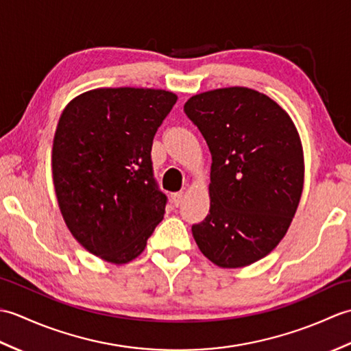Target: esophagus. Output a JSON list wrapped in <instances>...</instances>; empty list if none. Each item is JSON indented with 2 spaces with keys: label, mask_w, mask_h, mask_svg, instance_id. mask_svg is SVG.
Here are the masks:
<instances>
[{
  "label": "esophagus",
  "mask_w": 351,
  "mask_h": 351,
  "mask_svg": "<svg viewBox=\"0 0 351 351\" xmlns=\"http://www.w3.org/2000/svg\"><path fill=\"white\" fill-rule=\"evenodd\" d=\"M182 199H184V193H182V191L171 193V200H173L175 206H180V205L182 204Z\"/></svg>",
  "instance_id": "obj_1"
}]
</instances>
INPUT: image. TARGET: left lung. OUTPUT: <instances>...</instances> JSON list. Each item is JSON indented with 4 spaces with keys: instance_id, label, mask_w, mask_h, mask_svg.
<instances>
[{
    "instance_id": "1",
    "label": "left lung",
    "mask_w": 351,
    "mask_h": 351,
    "mask_svg": "<svg viewBox=\"0 0 351 351\" xmlns=\"http://www.w3.org/2000/svg\"><path fill=\"white\" fill-rule=\"evenodd\" d=\"M185 114L211 152L210 213L191 232L221 268H241L276 249L293 221L304 182L302 140L278 102L249 87L193 95Z\"/></svg>"
}]
</instances>
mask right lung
<instances>
[{"label":"right lung","instance_id":"obj_1","mask_svg":"<svg viewBox=\"0 0 351 351\" xmlns=\"http://www.w3.org/2000/svg\"><path fill=\"white\" fill-rule=\"evenodd\" d=\"M176 101L162 88L101 87L75 96L58 119L51 152L58 208L73 238L107 263L141 255L164 219L151 149Z\"/></svg>","mask_w":351,"mask_h":351}]
</instances>
